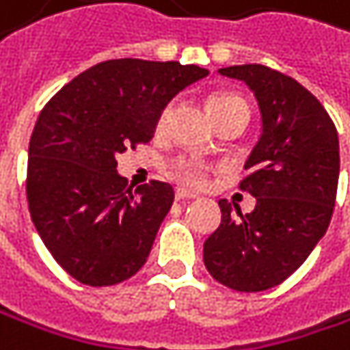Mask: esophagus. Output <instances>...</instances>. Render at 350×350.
Masks as SVG:
<instances>
[{
	"instance_id": "esophagus-1",
	"label": "esophagus",
	"mask_w": 350,
	"mask_h": 350,
	"mask_svg": "<svg viewBox=\"0 0 350 350\" xmlns=\"http://www.w3.org/2000/svg\"><path fill=\"white\" fill-rule=\"evenodd\" d=\"M175 198H177V200H193L196 193L189 191V189H185V187H177V189H175Z\"/></svg>"
}]
</instances>
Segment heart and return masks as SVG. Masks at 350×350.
Here are the masks:
<instances>
[{
  "instance_id": "obj_1",
  "label": "heart",
  "mask_w": 350,
  "mask_h": 350,
  "mask_svg": "<svg viewBox=\"0 0 350 350\" xmlns=\"http://www.w3.org/2000/svg\"><path fill=\"white\" fill-rule=\"evenodd\" d=\"M237 103H245V100H243L241 96H237V94H216V96L210 98L208 109H210V115H212V113H216V111L227 109V107H233V105H237ZM167 113H169V111H163L161 123L165 121ZM175 171H177V175H179L181 179H185V181H189V183L200 185V183L206 181V167H204L202 163H198V161H179Z\"/></svg>"
}]
</instances>
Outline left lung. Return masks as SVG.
I'll list each match as a JSON object with an SVG mask.
<instances>
[{
  "mask_svg": "<svg viewBox=\"0 0 350 350\" xmlns=\"http://www.w3.org/2000/svg\"><path fill=\"white\" fill-rule=\"evenodd\" d=\"M254 92L262 136L245 161L241 189L256 208L221 200L223 221L204 241V264L214 280L258 293L286 280L326 235L338 187L336 127L322 103L297 80L260 64L218 70Z\"/></svg>",
  "mask_w": 350,
  "mask_h": 350,
  "instance_id": "left-lung-1",
  "label": "left lung"
}]
</instances>
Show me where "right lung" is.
<instances>
[{"label": "right lung", "instance_id": "add662e5", "mask_svg": "<svg viewBox=\"0 0 350 350\" xmlns=\"http://www.w3.org/2000/svg\"><path fill=\"white\" fill-rule=\"evenodd\" d=\"M206 76L179 62L109 59L40 111L28 146V210L55 262L82 284L111 286L144 266L175 193L165 181L125 189L115 157L150 142L171 98Z\"/></svg>", "mask_w": 350, "mask_h": 350}]
</instances>
